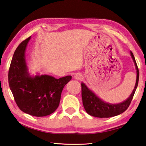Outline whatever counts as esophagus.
<instances>
[{
	"mask_svg": "<svg viewBox=\"0 0 146 146\" xmlns=\"http://www.w3.org/2000/svg\"><path fill=\"white\" fill-rule=\"evenodd\" d=\"M82 78V76L79 74H76V75H74V78L77 79V80H81Z\"/></svg>",
	"mask_w": 146,
	"mask_h": 146,
	"instance_id": "34e87169",
	"label": "esophagus"
}]
</instances>
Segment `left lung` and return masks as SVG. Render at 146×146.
Returning a JSON list of instances; mask_svg holds the SVG:
<instances>
[{
  "mask_svg": "<svg viewBox=\"0 0 146 146\" xmlns=\"http://www.w3.org/2000/svg\"><path fill=\"white\" fill-rule=\"evenodd\" d=\"M130 54L135 66L137 70V79L134 89L130 97L126 100L119 104H112L106 102L97 97L92 90H90L86 86V84L83 82H81L82 104H83L85 111H86L88 114L92 116L100 118L110 117L117 116V115L124 112L128 109L133 97L137 86H138L139 78V72L135 59L132 52L130 51Z\"/></svg>",
  "mask_w": 146,
  "mask_h": 146,
  "instance_id": "left-lung-1",
  "label": "left lung"
}]
</instances>
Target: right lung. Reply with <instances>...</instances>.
<instances>
[{
	"label": "right lung",
	"mask_w": 146,
	"mask_h": 146,
	"mask_svg": "<svg viewBox=\"0 0 146 146\" xmlns=\"http://www.w3.org/2000/svg\"><path fill=\"white\" fill-rule=\"evenodd\" d=\"M31 36L20 44L11 62L8 81L16 104L25 113L37 117L48 116L59 106L64 86L72 76L56 79L49 75H30L25 51Z\"/></svg>",
	"instance_id": "obj_1"
}]
</instances>
